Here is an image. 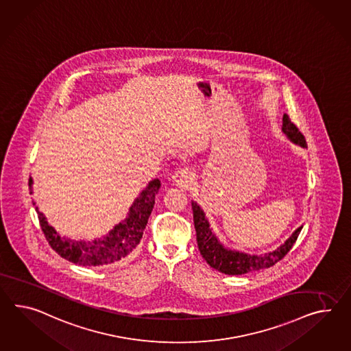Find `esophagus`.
Masks as SVG:
<instances>
[{"label":"esophagus","instance_id":"esophagus-1","mask_svg":"<svg viewBox=\"0 0 351 351\" xmlns=\"http://www.w3.org/2000/svg\"><path fill=\"white\" fill-rule=\"evenodd\" d=\"M192 177H193L192 171L189 169V168H184V169H180V171H177L173 176V182H174V184L180 186V187H187L189 183H191V180H192Z\"/></svg>","mask_w":351,"mask_h":351}]
</instances>
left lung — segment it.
Returning a JSON list of instances; mask_svg holds the SVG:
<instances>
[{
  "instance_id": "8db88e82",
  "label": "left lung",
  "mask_w": 351,
  "mask_h": 351,
  "mask_svg": "<svg viewBox=\"0 0 351 351\" xmlns=\"http://www.w3.org/2000/svg\"><path fill=\"white\" fill-rule=\"evenodd\" d=\"M281 130L285 135L288 136L290 141L306 149V143L304 136L302 135L298 127L290 121L288 114H284L282 117ZM192 210H193L195 229L197 235L198 250L201 256L213 269L220 271L225 275H243L252 271L263 270L274 266L276 262L282 260L285 254L291 250V247L297 241L298 235L303 228V226L298 228L297 230L291 234V237H289L285 243L281 244L276 251L269 252L260 256L248 254L244 252L229 250L224 247V244L220 243L215 234L213 233V229L210 228L206 215L204 210L198 206L197 202L192 201Z\"/></svg>"
}]
</instances>
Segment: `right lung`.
Returning <instances> with one entry per match:
<instances>
[{"label": "right lung", "mask_w": 351, "mask_h": 351, "mask_svg": "<svg viewBox=\"0 0 351 351\" xmlns=\"http://www.w3.org/2000/svg\"><path fill=\"white\" fill-rule=\"evenodd\" d=\"M33 180L29 178V189L32 193ZM160 189V180L149 182L147 187L138 195L130 207L126 219L116 225L108 234L93 242L72 241L61 237L48 224L45 216L36 207L42 232L49 245L62 258L80 266H104L126 258L141 241L149 216L153 211L155 195Z\"/></svg>", "instance_id": "obj_1"}]
</instances>
